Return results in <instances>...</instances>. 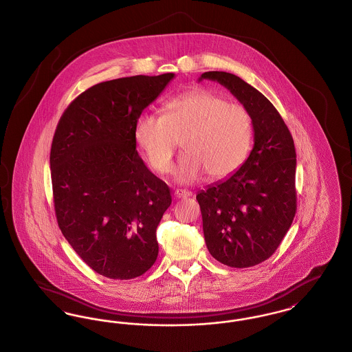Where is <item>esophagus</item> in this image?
I'll use <instances>...</instances> for the list:
<instances>
[{
	"label": "esophagus",
	"instance_id": "esophagus-1",
	"mask_svg": "<svg viewBox=\"0 0 352 352\" xmlns=\"http://www.w3.org/2000/svg\"><path fill=\"white\" fill-rule=\"evenodd\" d=\"M191 195H192V192H191V191H187V190H181V188H178V190H175V191H174V197H175L177 199L188 198V197H191Z\"/></svg>",
	"mask_w": 352,
	"mask_h": 352
}]
</instances>
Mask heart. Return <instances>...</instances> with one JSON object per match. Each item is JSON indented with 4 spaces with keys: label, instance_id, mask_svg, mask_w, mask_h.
I'll return each instance as SVG.
<instances>
[{
    "label": "heart",
    "instance_id": "obj_1",
    "mask_svg": "<svg viewBox=\"0 0 352 352\" xmlns=\"http://www.w3.org/2000/svg\"><path fill=\"white\" fill-rule=\"evenodd\" d=\"M253 131V118L244 105L198 88L166 101L162 118L141 115L134 124V141L151 168L165 174L182 140L186 151L173 177L186 184L204 173L215 181L231 177L250 154Z\"/></svg>",
    "mask_w": 352,
    "mask_h": 352
}]
</instances>
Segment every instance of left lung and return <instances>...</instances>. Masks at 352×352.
Segmentation results:
<instances>
[{"mask_svg":"<svg viewBox=\"0 0 352 352\" xmlns=\"http://www.w3.org/2000/svg\"><path fill=\"white\" fill-rule=\"evenodd\" d=\"M203 79L230 89L253 118L254 144L247 161L197 195L212 257L232 268H248L276 252L296 215L294 141L273 104L251 84L224 71L204 72Z\"/></svg>","mask_w":352,"mask_h":352,"instance_id":"1","label":"left lung"}]
</instances>
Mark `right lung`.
I'll return each instance as SVG.
<instances>
[{"instance_id": "1", "label": "right lung", "mask_w": 352, "mask_h": 352, "mask_svg": "<svg viewBox=\"0 0 352 352\" xmlns=\"http://www.w3.org/2000/svg\"><path fill=\"white\" fill-rule=\"evenodd\" d=\"M173 78L168 72L96 84L68 105L54 134L58 226L84 263L104 277L131 280L157 260L155 231L171 195L135 151L134 124Z\"/></svg>"}]
</instances>
